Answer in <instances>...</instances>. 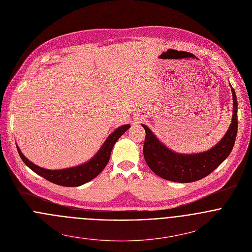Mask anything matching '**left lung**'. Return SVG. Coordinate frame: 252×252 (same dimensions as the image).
Segmentation results:
<instances>
[{
    "mask_svg": "<svg viewBox=\"0 0 252 252\" xmlns=\"http://www.w3.org/2000/svg\"><path fill=\"white\" fill-rule=\"evenodd\" d=\"M231 91L233 116L229 129L222 140L207 151L192 154L176 152L163 144L146 125L142 124L145 130L144 160L154 174L174 182H193L209 176L229 156L238 132V101L232 86Z\"/></svg>",
    "mask_w": 252,
    "mask_h": 252,
    "instance_id": "1",
    "label": "left lung"
}]
</instances>
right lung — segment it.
<instances>
[{"label":"right lung","instance_id":"obj_1","mask_svg":"<svg viewBox=\"0 0 252 252\" xmlns=\"http://www.w3.org/2000/svg\"><path fill=\"white\" fill-rule=\"evenodd\" d=\"M130 127H131L130 124H126L118 127L108 136L105 143L98 150V152L89 161L81 165L67 168V169L47 170V169L38 167L37 165L31 162L28 158H26L23 155V153L21 152L17 144H16V147L25 165L29 167L38 176L42 177L43 179L52 183H55L61 186L75 187V186H80L95 179L105 169L109 160L113 145Z\"/></svg>","mask_w":252,"mask_h":252}]
</instances>
